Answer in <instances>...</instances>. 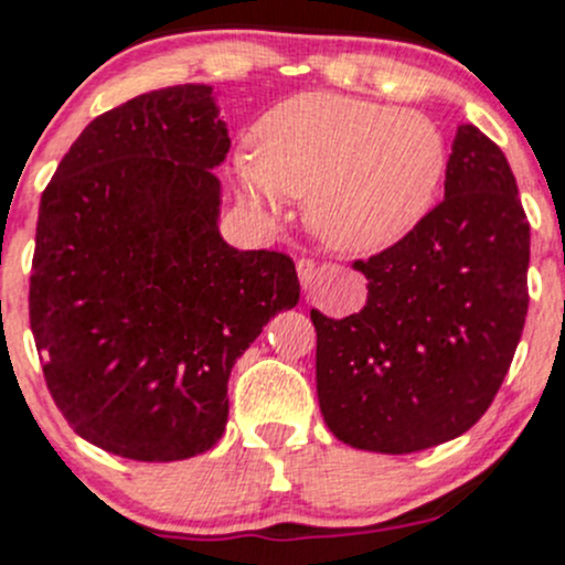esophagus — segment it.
Returning <instances> with one entry per match:
<instances>
[{
  "label": "esophagus",
  "instance_id": "1",
  "mask_svg": "<svg viewBox=\"0 0 565 565\" xmlns=\"http://www.w3.org/2000/svg\"><path fill=\"white\" fill-rule=\"evenodd\" d=\"M297 276H300L302 287L308 289L316 278V260H310V257H300V260H297Z\"/></svg>",
  "mask_w": 565,
  "mask_h": 565
}]
</instances>
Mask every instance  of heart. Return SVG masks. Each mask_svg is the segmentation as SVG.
<instances>
[{
	"mask_svg": "<svg viewBox=\"0 0 565 565\" xmlns=\"http://www.w3.org/2000/svg\"><path fill=\"white\" fill-rule=\"evenodd\" d=\"M255 153L233 159L238 196L263 217L305 199L308 228L345 255L377 252L423 220L449 148L430 116L364 97L302 93L263 114Z\"/></svg>",
	"mask_w": 565,
	"mask_h": 565,
	"instance_id": "heart-1",
	"label": "heart"
}]
</instances>
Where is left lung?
Wrapping results in <instances>:
<instances>
[{
    "instance_id": "left-lung-1",
    "label": "left lung",
    "mask_w": 565,
    "mask_h": 565,
    "mask_svg": "<svg viewBox=\"0 0 565 565\" xmlns=\"http://www.w3.org/2000/svg\"><path fill=\"white\" fill-rule=\"evenodd\" d=\"M529 220L508 159L457 127L444 201L353 268L366 305L345 319L310 310L316 391L342 444L412 454L462 436L508 374L529 310Z\"/></svg>"
}]
</instances>
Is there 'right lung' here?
Wrapping results in <instances>:
<instances>
[{
    "instance_id": "obj_1",
    "label": "right lung",
    "mask_w": 565,
    "mask_h": 565,
    "mask_svg": "<svg viewBox=\"0 0 565 565\" xmlns=\"http://www.w3.org/2000/svg\"><path fill=\"white\" fill-rule=\"evenodd\" d=\"M228 148L210 84H178L89 121L44 188L31 332L55 406L103 451L212 449L233 364L300 300L291 257L220 236Z\"/></svg>"
}]
</instances>
